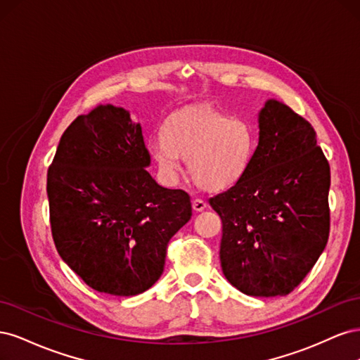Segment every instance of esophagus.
Segmentation results:
<instances>
[{
  "instance_id": "esophagus-1",
  "label": "esophagus",
  "mask_w": 360,
  "mask_h": 360,
  "mask_svg": "<svg viewBox=\"0 0 360 360\" xmlns=\"http://www.w3.org/2000/svg\"><path fill=\"white\" fill-rule=\"evenodd\" d=\"M192 207H193L195 212H202L205 207H207V202L204 200H201V198H195L192 201Z\"/></svg>"
}]
</instances>
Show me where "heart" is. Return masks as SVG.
<instances>
[{
  "instance_id": "heart-1",
  "label": "heart",
  "mask_w": 360,
  "mask_h": 360,
  "mask_svg": "<svg viewBox=\"0 0 360 360\" xmlns=\"http://www.w3.org/2000/svg\"><path fill=\"white\" fill-rule=\"evenodd\" d=\"M168 176L189 160L193 181L207 191H221L240 179L254 153V132L242 120H231L212 105H195L172 112L163 136L148 146Z\"/></svg>"
}]
</instances>
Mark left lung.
Returning <instances> with one entry per match:
<instances>
[{"instance_id": "left-lung-1", "label": "left lung", "mask_w": 360, "mask_h": 360, "mask_svg": "<svg viewBox=\"0 0 360 360\" xmlns=\"http://www.w3.org/2000/svg\"><path fill=\"white\" fill-rule=\"evenodd\" d=\"M258 146L230 189L209 200L222 219L221 266L248 296H287L326 248L330 167L309 122L266 102Z\"/></svg>"}]
</instances>
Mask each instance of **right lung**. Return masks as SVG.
<instances>
[{
	"label": "right lung",
	"instance_id": "right-lung-1",
	"mask_svg": "<svg viewBox=\"0 0 360 360\" xmlns=\"http://www.w3.org/2000/svg\"><path fill=\"white\" fill-rule=\"evenodd\" d=\"M143 129L101 105L64 130L48 169L51 231L60 257L86 285L136 296L160 278L171 237L192 216L188 192L146 169Z\"/></svg>",
	"mask_w": 360,
	"mask_h": 360
}]
</instances>
